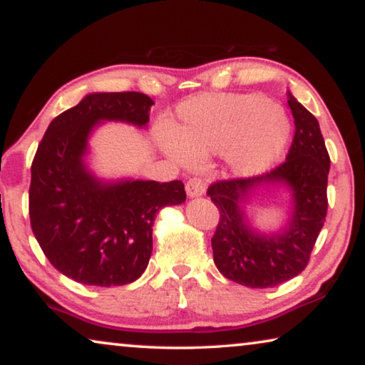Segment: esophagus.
Segmentation results:
<instances>
[{
  "mask_svg": "<svg viewBox=\"0 0 365 365\" xmlns=\"http://www.w3.org/2000/svg\"><path fill=\"white\" fill-rule=\"evenodd\" d=\"M185 190H187L190 198H197L205 193V183L201 178H190L187 185H185Z\"/></svg>",
  "mask_w": 365,
  "mask_h": 365,
  "instance_id": "obj_1",
  "label": "esophagus"
}]
</instances>
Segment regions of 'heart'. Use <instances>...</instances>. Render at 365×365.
<instances>
[{"mask_svg":"<svg viewBox=\"0 0 365 365\" xmlns=\"http://www.w3.org/2000/svg\"><path fill=\"white\" fill-rule=\"evenodd\" d=\"M288 138L290 121L279 105L260 95L213 93L182 103L178 123L162 130L160 144L183 167L222 154L232 172L249 177L274 165Z\"/></svg>","mask_w":365,"mask_h":365,"instance_id":"b5f03b06","label":"heart"}]
</instances>
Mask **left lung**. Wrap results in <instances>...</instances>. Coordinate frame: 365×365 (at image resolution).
Returning <instances> with one entry per match:
<instances>
[{"mask_svg":"<svg viewBox=\"0 0 365 365\" xmlns=\"http://www.w3.org/2000/svg\"><path fill=\"white\" fill-rule=\"evenodd\" d=\"M295 135L284 164L257 177L215 182L208 197L220 210L211 237L217 270L251 288H269L302 274L328 211L329 155L318 119L288 91ZM284 184L292 193L291 220L279 233H260L248 225L243 203L254 189Z\"/></svg>","mask_w":365,"mask_h":365,"instance_id":"1","label":"left lung"}]
</instances>
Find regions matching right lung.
Masks as SVG:
<instances>
[{
  "label": "right lung",
  "instance_id": "obj_1",
  "mask_svg": "<svg viewBox=\"0 0 365 365\" xmlns=\"http://www.w3.org/2000/svg\"><path fill=\"white\" fill-rule=\"evenodd\" d=\"M154 101L138 91L90 93L52 119L31 167L32 232L53 267L83 285L138 280L152 254V226L164 206L187 200L180 180L98 178L85 162L100 123L145 128Z\"/></svg>",
  "mask_w": 365,
  "mask_h": 365
}]
</instances>
